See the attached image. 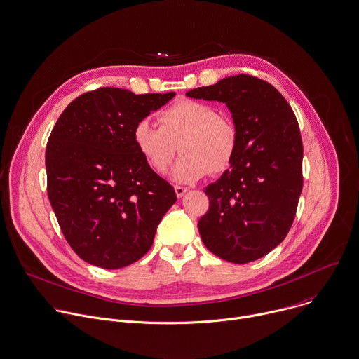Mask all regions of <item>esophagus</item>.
<instances>
[{
	"label": "esophagus",
	"mask_w": 359,
	"mask_h": 359,
	"mask_svg": "<svg viewBox=\"0 0 359 359\" xmlns=\"http://www.w3.org/2000/svg\"><path fill=\"white\" fill-rule=\"evenodd\" d=\"M175 191H176V196L180 198V197H183V196L187 193V187H183V186H175Z\"/></svg>",
	"instance_id": "obj_1"
}]
</instances>
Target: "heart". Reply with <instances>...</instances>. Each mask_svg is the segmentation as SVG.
Returning <instances> with one entry per match:
<instances>
[{"label": "heart", "mask_w": 359, "mask_h": 359, "mask_svg": "<svg viewBox=\"0 0 359 359\" xmlns=\"http://www.w3.org/2000/svg\"><path fill=\"white\" fill-rule=\"evenodd\" d=\"M133 142L145 163L163 175L175 154L182 152L172 170L177 183H193L207 173L222 175L233 165L240 148V130L231 118L218 115L211 104L183 98L159 114V127L148 118L134 126Z\"/></svg>", "instance_id": "obj_1"}]
</instances>
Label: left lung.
<instances>
[{
	"label": "left lung",
	"mask_w": 359,
	"mask_h": 359,
	"mask_svg": "<svg viewBox=\"0 0 359 359\" xmlns=\"http://www.w3.org/2000/svg\"><path fill=\"white\" fill-rule=\"evenodd\" d=\"M225 102L240 130L231 170L204 189L210 208L198 221L201 240L218 258L248 264L287 235L303 189V142L296 115L268 81L229 76L186 93Z\"/></svg>",
	"instance_id": "8db88e82"
}]
</instances>
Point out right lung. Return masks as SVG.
I'll use <instances>...</instances> for the list:
<instances>
[{"instance_id":"right-lung-1","label":"right lung","mask_w":359,"mask_h":359,"mask_svg":"<svg viewBox=\"0 0 359 359\" xmlns=\"http://www.w3.org/2000/svg\"><path fill=\"white\" fill-rule=\"evenodd\" d=\"M173 97L100 87L79 95L59 116L45 155L48 197L83 261L119 269L151 250L177 197L138 154L133 130Z\"/></svg>"}]
</instances>
